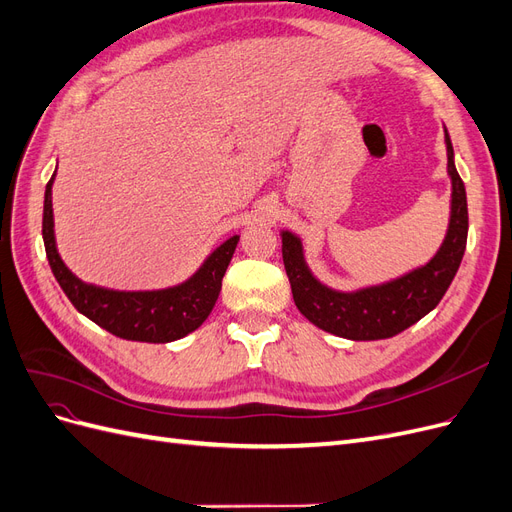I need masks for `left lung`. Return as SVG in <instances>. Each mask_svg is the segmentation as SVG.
Returning <instances> with one entry per match:
<instances>
[{
  "label": "left lung",
  "mask_w": 512,
  "mask_h": 512,
  "mask_svg": "<svg viewBox=\"0 0 512 512\" xmlns=\"http://www.w3.org/2000/svg\"><path fill=\"white\" fill-rule=\"evenodd\" d=\"M444 141L448 158L446 168L453 183L451 220H448L440 250L427 265L378 286H367L354 292L333 290L318 282L309 271L301 239L282 230V256L294 305L318 329L354 339V342L386 339L412 327L442 301L461 265L468 241L466 185L455 168L451 136L446 128Z\"/></svg>",
  "instance_id": "8db88e82"
}]
</instances>
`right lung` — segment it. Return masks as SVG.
Segmentation results:
<instances>
[{"instance_id": "1", "label": "right lung", "mask_w": 512, "mask_h": 512, "mask_svg": "<svg viewBox=\"0 0 512 512\" xmlns=\"http://www.w3.org/2000/svg\"><path fill=\"white\" fill-rule=\"evenodd\" d=\"M55 173L44 190L42 239L51 271L70 303L98 327L130 342L166 344L196 331L220 297L222 277L235 254L239 237L235 235L224 241L218 250L209 254L190 280L173 288L126 292L85 284L64 265L57 252L51 200Z\"/></svg>"}]
</instances>
